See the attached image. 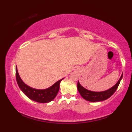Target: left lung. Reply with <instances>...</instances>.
I'll use <instances>...</instances> for the list:
<instances>
[{
	"label": "left lung",
	"instance_id": "left-lung-1",
	"mask_svg": "<svg viewBox=\"0 0 132 132\" xmlns=\"http://www.w3.org/2000/svg\"><path fill=\"white\" fill-rule=\"evenodd\" d=\"M122 78V74L120 77V78L117 84L111 87V88L108 89V90L104 91V92H92V91H90L87 90L85 88H84L82 85L79 84V81L78 82L77 84V88L78 90V92L80 93L81 96L84 98L86 101L92 102H100L103 101L105 100L108 99L113 94L116 92V91L117 89L118 85H119L120 81H121V79Z\"/></svg>",
	"mask_w": 132,
	"mask_h": 132
}]
</instances>
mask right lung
<instances>
[{
	"label": "right lung",
	"instance_id": "add662e5",
	"mask_svg": "<svg viewBox=\"0 0 132 132\" xmlns=\"http://www.w3.org/2000/svg\"><path fill=\"white\" fill-rule=\"evenodd\" d=\"M15 75L17 84L26 96H27L30 99L39 103H48L53 101L58 93L60 83L63 80L60 79L54 84L52 86L44 90H38L28 86L22 81L18 74L17 68L15 69Z\"/></svg>",
	"mask_w": 132,
	"mask_h": 132
}]
</instances>
